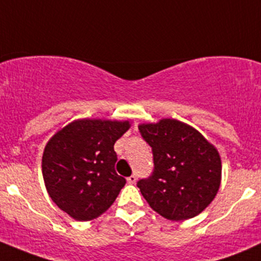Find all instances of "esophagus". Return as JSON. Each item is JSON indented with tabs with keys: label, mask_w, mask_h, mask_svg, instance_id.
I'll return each instance as SVG.
<instances>
[{
	"label": "esophagus",
	"mask_w": 261,
	"mask_h": 261,
	"mask_svg": "<svg viewBox=\"0 0 261 261\" xmlns=\"http://www.w3.org/2000/svg\"><path fill=\"white\" fill-rule=\"evenodd\" d=\"M136 179H138V178H136V175L133 174V175H130V177L127 178V181L130 184H134V183H136Z\"/></svg>",
	"instance_id": "obj_1"
}]
</instances>
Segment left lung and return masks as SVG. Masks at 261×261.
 <instances>
[{
	"mask_svg": "<svg viewBox=\"0 0 261 261\" xmlns=\"http://www.w3.org/2000/svg\"><path fill=\"white\" fill-rule=\"evenodd\" d=\"M139 130L154 159L151 175L138 181L149 206L172 221L199 215L220 188L217 149L196 128L174 118L141 123Z\"/></svg>",
	"mask_w": 261,
	"mask_h": 261,
	"instance_id": "1",
	"label": "left lung"
}]
</instances>
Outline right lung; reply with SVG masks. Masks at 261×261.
Masks as SVG:
<instances>
[{"label":"right lung","mask_w":261,"mask_h":261,"mask_svg":"<svg viewBox=\"0 0 261 261\" xmlns=\"http://www.w3.org/2000/svg\"><path fill=\"white\" fill-rule=\"evenodd\" d=\"M128 128V121L83 118L50 139L43 154V178L62 211L89 221L111 207L126 183L115 170L114 145Z\"/></svg>","instance_id":"obj_1"}]
</instances>
